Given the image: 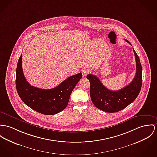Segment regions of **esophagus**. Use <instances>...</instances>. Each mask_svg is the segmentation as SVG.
<instances>
[{"instance_id":"1","label":"esophagus","mask_w":157,"mask_h":157,"mask_svg":"<svg viewBox=\"0 0 157 157\" xmlns=\"http://www.w3.org/2000/svg\"><path fill=\"white\" fill-rule=\"evenodd\" d=\"M90 72V70L88 69H84L82 71V76L85 77Z\"/></svg>"}]
</instances>
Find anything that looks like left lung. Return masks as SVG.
<instances>
[{"label": "left lung", "instance_id": "obj_1", "mask_svg": "<svg viewBox=\"0 0 157 157\" xmlns=\"http://www.w3.org/2000/svg\"><path fill=\"white\" fill-rule=\"evenodd\" d=\"M125 40L131 45L129 41ZM133 52L136 63V75L132 82L121 90L111 91L95 75H87L86 78L90 82L91 99L97 108L109 113L119 112L133 103L138 96L142 84V69L139 57L134 49Z\"/></svg>", "mask_w": 157, "mask_h": 157}]
</instances>
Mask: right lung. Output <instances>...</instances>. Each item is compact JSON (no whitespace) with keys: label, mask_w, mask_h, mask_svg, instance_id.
<instances>
[{"label":"right lung","mask_w":157,"mask_h":157,"mask_svg":"<svg viewBox=\"0 0 157 157\" xmlns=\"http://www.w3.org/2000/svg\"><path fill=\"white\" fill-rule=\"evenodd\" d=\"M82 78V73L71 76L56 87L45 90L30 84L24 77L22 69V54L18 61L15 84L18 96L24 103L36 112L52 115L66 108L73 90Z\"/></svg>","instance_id":"1"}]
</instances>
